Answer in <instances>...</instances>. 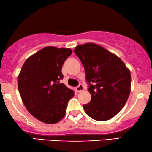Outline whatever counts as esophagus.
<instances>
[{
  "mask_svg": "<svg viewBox=\"0 0 152 152\" xmlns=\"http://www.w3.org/2000/svg\"><path fill=\"white\" fill-rule=\"evenodd\" d=\"M85 89V88H84V86L82 85V84H79V86H77V87L76 88V90L77 93H80V92L83 91V90H84Z\"/></svg>",
  "mask_w": 152,
  "mask_h": 152,
  "instance_id": "obj_1",
  "label": "esophagus"
}]
</instances>
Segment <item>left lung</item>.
<instances>
[{"label": "left lung", "instance_id": "8db88e82", "mask_svg": "<svg viewBox=\"0 0 152 152\" xmlns=\"http://www.w3.org/2000/svg\"><path fill=\"white\" fill-rule=\"evenodd\" d=\"M85 68L91 100L83 104L90 117L99 121L111 119L126 104L130 93V72L116 55L95 43L74 50Z\"/></svg>", "mask_w": 152, "mask_h": 152}]
</instances>
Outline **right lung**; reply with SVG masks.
I'll list each match as a JSON object with an SVG mask.
<instances>
[{"label": "right lung", "mask_w": 152, "mask_h": 152, "mask_svg": "<svg viewBox=\"0 0 152 152\" xmlns=\"http://www.w3.org/2000/svg\"><path fill=\"white\" fill-rule=\"evenodd\" d=\"M69 48H44L23 64L17 83L20 96L28 112L45 124H55L64 118L73 90L59 80L62 65L72 55Z\"/></svg>", "instance_id": "right-lung-1"}]
</instances>
